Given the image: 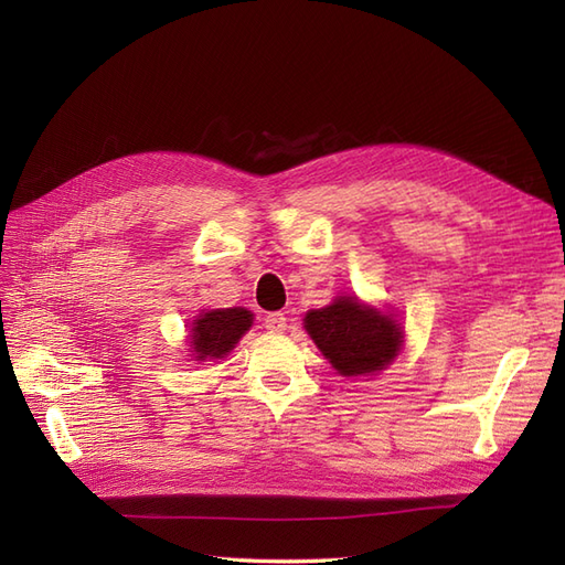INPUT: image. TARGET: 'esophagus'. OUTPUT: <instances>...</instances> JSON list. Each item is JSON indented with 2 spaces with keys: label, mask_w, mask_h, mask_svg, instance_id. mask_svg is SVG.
<instances>
[{
  "label": "esophagus",
  "mask_w": 565,
  "mask_h": 565,
  "mask_svg": "<svg viewBox=\"0 0 565 565\" xmlns=\"http://www.w3.org/2000/svg\"><path fill=\"white\" fill-rule=\"evenodd\" d=\"M264 324H266L268 332H282L287 328V318L282 313H268L264 318Z\"/></svg>",
  "instance_id": "esophagus-1"
}]
</instances>
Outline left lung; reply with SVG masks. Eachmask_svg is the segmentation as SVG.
<instances>
[{"label":"left lung","mask_w":565,"mask_h":565,"mask_svg":"<svg viewBox=\"0 0 565 565\" xmlns=\"http://www.w3.org/2000/svg\"><path fill=\"white\" fill-rule=\"evenodd\" d=\"M303 328L344 377L384 370L398 355L403 337L396 320L367 309L353 297H341L324 309L309 311Z\"/></svg>","instance_id":"1"}]
</instances>
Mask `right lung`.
<instances>
[{"label": "right lung", "mask_w": 565, "mask_h": 565, "mask_svg": "<svg viewBox=\"0 0 565 565\" xmlns=\"http://www.w3.org/2000/svg\"><path fill=\"white\" fill-rule=\"evenodd\" d=\"M252 328V313L247 309H216L200 316L193 322V351L198 361L204 358H224L241 337Z\"/></svg>", "instance_id": "obj_1"}]
</instances>
